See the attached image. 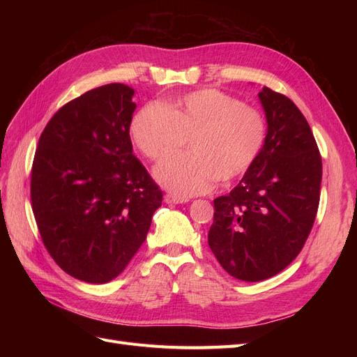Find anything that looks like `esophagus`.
<instances>
[{
  "instance_id": "esophagus-1",
  "label": "esophagus",
  "mask_w": 357,
  "mask_h": 357,
  "mask_svg": "<svg viewBox=\"0 0 357 357\" xmlns=\"http://www.w3.org/2000/svg\"><path fill=\"white\" fill-rule=\"evenodd\" d=\"M164 201L167 204H185V202H189V198L176 195V193H167V195L164 197Z\"/></svg>"
}]
</instances>
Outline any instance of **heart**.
<instances>
[{"label": "heart", "mask_w": 357, "mask_h": 357, "mask_svg": "<svg viewBox=\"0 0 357 357\" xmlns=\"http://www.w3.org/2000/svg\"><path fill=\"white\" fill-rule=\"evenodd\" d=\"M131 135L142 153L156 162L178 152L190 138L193 153L167 160L156 177L171 190L195 195L219 178L244 176L262 153L268 123L256 107L220 89L204 88L172 100L167 109L143 107L132 119Z\"/></svg>", "instance_id": "b5f03b06"}]
</instances>
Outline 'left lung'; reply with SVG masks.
I'll list each match as a JSON object with an SVG mask.
<instances>
[{"mask_svg": "<svg viewBox=\"0 0 357 357\" xmlns=\"http://www.w3.org/2000/svg\"><path fill=\"white\" fill-rule=\"evenodd\" d=\"M259 100L268 137L261 156L228 195L214 199L208 245L223 269L262 282L304 247L320 201L321 156L304 114L286 95L265 88Z\"/></svg>", "mask_w": 357, "mask_h": 357, "instance_id": "obj_1", "label": "left lung"}]
</instances>
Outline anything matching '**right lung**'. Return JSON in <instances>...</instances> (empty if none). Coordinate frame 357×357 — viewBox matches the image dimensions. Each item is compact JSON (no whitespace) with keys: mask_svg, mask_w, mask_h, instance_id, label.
Returning a JSON list of instances; mask_svg holds the SVG:
<instances>
[{"mask_svg":"<svg viewBox=\"0 0 357 357\" xmlns=\"http://www.w3.org/2000/svg\"><path fill=\"white\" fill-rule=\"evenodd\" d=\"M134 89L112 83L52 116L31 169V205L43 244L71 277L116 278L144 243L162 190L132 153Z\"/></svg>","mask_w":357,"mask_h":357,"instance_id":"1","label":"right lung"}]
</instances>
